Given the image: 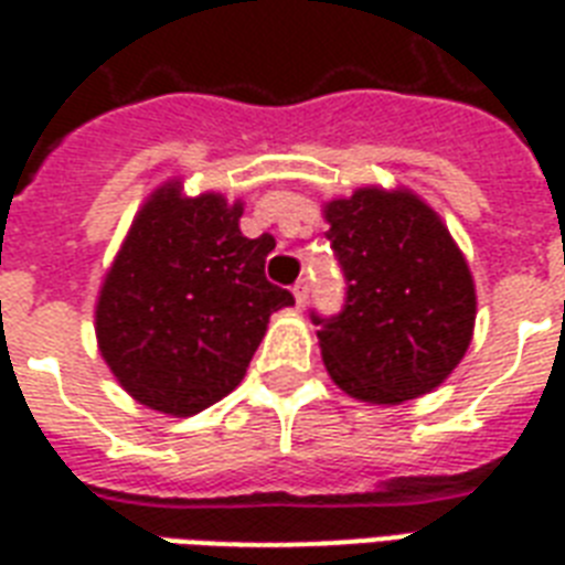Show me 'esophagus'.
<instances>
[{
    "label": "esophagus",
    "instance_id": "esophagus-1",
    "mask_svg": "<svg viewBox=\"0 0 565 565\" xmlns=\"http://www.w3.org/2000/svg\"><path fill=\"white\" fill-rule=\"evenodd\" d=\"M292 296H296V305H299V308H305V301H308V296H310V281H308V278H301V281H296V287H292Z\"/></svg>",
    "mask_w": 565,
    "mask_h": 565
}]
</instances>
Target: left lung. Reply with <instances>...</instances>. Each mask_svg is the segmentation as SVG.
I'll return each instance as SVG.
<instances>
[{
  "label": "left lung",
  "mask_w": 565,
  "mask_h": 565,
  "mask_svg": "<svg viewBox=\"0 0 565 565\" xmlns=\"http://www.w3.org/2000/svg\"><path fill=\"white\" fill-rule=\"evenodd\" d=\"M345 305L310 313L328 375L352 398L398 404L430 393L463 361L475 281L437 213L411 190L361 188L326 204Z\"/></svg>",
  "instance_id": "left-lung-1"
}]
</instances>
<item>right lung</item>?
Masks as SVG:
<instances>
[{
	"instance_id": "add662e5",
	"label": "right lung",
	"mask_w": 565,
	"mask_h": 565,
	"mask_svg": "<svg viewBox=\"0 0 565 565\" xmlns=\"http://www.w3.org/2000/svg\"><path fill=\"white\" fill-rule=\"evenodd\" d=\"M243 204L188 199L181 181L137 211L96 301V340L119 386L152 411L193 416L243 381L275 310L292 292L266 281L269 234L239 231Z\"/></svg>"
}]
</instances>
